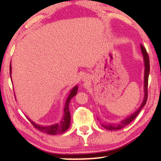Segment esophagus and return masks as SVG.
<instances>
[{
    "instance_id": "1",
    "label": "esophagus",
    "mask_w": 161,
    "mask_h": 161,
    "mask_svg": "<svg viewBox=\"0 0 161 161\" xmlns=\"http://www.w3.org/2000/svg\"><path fill=\"white\" fill-rule=\"evenodd\" d=\"M82 80H83L84 81H86V80H87V77H86V76H84Z\"/></svg>"
}]
</instances>
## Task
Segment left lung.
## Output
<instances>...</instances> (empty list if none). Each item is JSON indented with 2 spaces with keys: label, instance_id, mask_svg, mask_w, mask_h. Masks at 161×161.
Masks as SVG:
<instances>
[{
  "label": "left lung",
  "instance_id": "8db88e82",
  "mask_svg": "<svg viewBox=\"0 0 161 161\" xmlns=\"http://www.w3.org/2000/svg\"><path fill=\"white\" fill-rule=\"evenodd\" d=\"M141 50L142 52L143 59H144V64H145V72H144V99L142 103H141V107L138 108V109L136 110L134 113L131 115L127 117L126 119H124L123 121H121L119 124H103L102 125L103 127H104L106 129L108 130H119L121 129L122 128L127 126L128 124H129L130 122L133 121V119H135L136 116H138V114H139L141 110L142 109V108L146 105L147 99H148V75L150 72V61H149V57L148 54L147 53L146 48L143 47L142 45H141Z\"/></svg>",
  "mask_w": 161,
  "mask_h": 161
}]
</instances>
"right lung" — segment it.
<instances>
[{
	"label": "right lung",
	"instance_id": "add662e5",
	"mask_svg": "<svg viewBox=\"0 0 161 161\" xmlns=\"http://www.w3.org/2000/svg\"><path fill=\"white\" fill-rule=\"evenodd\" d=\"M10 77H11V64H10ZM77 90L78 87L77 86H75L74 88L70 91V94L69 95V97H67L66 102H65L63 118H62V121L59 122V123L51 125V126H41V125L35 123V122L32 121V120L30 119L28 117V120L31 121L32 126L38 130H40V131L50 135L60 134V133H63L64 132L66 131V130L69 129V127L70 126L71 116L69 110V103L70 100L72 99V98L74 97L75 95L77 94Z\"/></svg>",
	"mask_w": 161,
	"mask_h": 161
}]
</instances>
